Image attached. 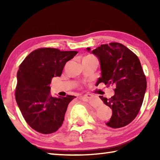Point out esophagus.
<instances>
[{
  "instance_id": "esophagus-1",
  "label": "esophagus",
  "mask_w": 160,
  "mask_h": 160,
  "mask_svg": "<svg viewBox=\"0 0 160 160\" xmlns=\"http://www.w3.org/2000/svg\"><path fill=\"white\" fill-rule=\"evenodd\" d=\"M93 96L92 95V94H85V95H84L82 98H85L86 99H91L92 98Z\"/></svg>"
}]
</instances>
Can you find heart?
<instances>
[{
    "label": "heart",
    "instance_id": "b5f03b06",
    "mask_svg": "<svg viewBox=\"0 0 160 160\" xmlns=\"http://www.w3.org/2000/svg\"><path fill=\"white\" fill-rule=\"evenodd\" d=\"M93 58V56H85V57H84L83 58Z\"/></svg>",
    "mask_w": 160,
    "mask_h": 160
}]
</instances>
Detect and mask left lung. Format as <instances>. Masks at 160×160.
I'll list each match as a JSON object with an SVG mask.
<instances>
[{
    "instance_id": "1",
    "label": "left lung",
    "mask_w": 160,
    "mask_h": 160,
    "mask_svg": "<svg viewBox=\"0 0 160 160\" xmlns=\"http://www.w3.org/2000/svg\"><path fill=\"white\" fill-rule=\"evenodd\" d=\"M90 52V48H87ZM99 59L102 76L97 84L113 86L115 94L109 99L99 96L112 110L106 125L118 128L134 120L142 106L147 88L146 78L138 56L120 43L102 44L92 51Z\"/></svg>"
}]
</instances>
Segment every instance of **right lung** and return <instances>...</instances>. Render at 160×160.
I'll return each mask as SVG.
<instances>
[{
  "label": "right lung",
  "mask_w": 160,
  "mask_h": 160,
  "mask_svg": "<svg viewBox=\"0 0 160 160\" xmlns=\"http://www.w3.org/2000/svg\"><path fill=\"white\" fill-rule=\"evenodd\" d=\"M77 53L39 48L29 53L19 67L15 99L26 122L36 131L50 134L63 124L68 104L76 97H51L49 85L52 78L60 77L66 62Z\"/></svg>",
  "instance_id": "right-lung-1"
}]
</instances>
